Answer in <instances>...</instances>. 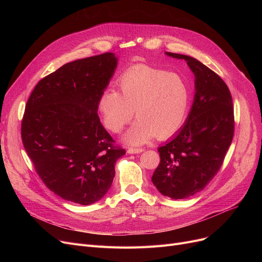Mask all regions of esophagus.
<instances>
[{"label":"esophagus","instance_id":"obj_1","mask_svg":"<svg viewBox=\"0 0 262 262\" xmlns=\"http://www.w3.org/2000/svg\"><path fill=\"white\" fill-rule=\"evenodd\" d=\"M143 152V148L142 147H129L127 149V153L128 154H139Z\"/></svg>","mask_w":262,"mask_h":262}]
</instances>
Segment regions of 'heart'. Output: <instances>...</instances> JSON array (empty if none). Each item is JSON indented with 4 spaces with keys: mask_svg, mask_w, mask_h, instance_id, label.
I'll use <instances>...</instances> for the list:
<instances>
[{
    "mask_svg": "<svg viewBox=\"0 0 262 262\" xmlns=\"http://www.w3.org/2000/svg\"><path fill=\"white\" fill-rule=\"evenodd\" d=\"M119 90L107 88L98 101L103 124L120 133L133 116L138 117L124 135L130 144H142L155 135L167 138L182 127L191 100L187 79L180 73L168 72L147 64H136L118 78Z\"/></svg>",
    "mask_w": 262,
    "mask_h": 262,
    "instance_id": "obj_1",
    "label": "heart"
}]
</instances>
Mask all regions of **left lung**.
<instances>
[{"label": "left lung", "instance_id": "1", "mask_svg": "<svg viewBox=\"0 0 262 262\" xmlns=\"http://www.w3.org/2000/svg\"><path fill=\"white\" fill-rule=\"evenodd\" d=\"M195 76V94L184 126L158 148L160 162L152 182L164 196L183 200L202 191L221 168L235 129L232 98L224 80L208 67L187 55Z\"/></svg>", "mask_w": 262, "mask_h": 262}]
</instances>
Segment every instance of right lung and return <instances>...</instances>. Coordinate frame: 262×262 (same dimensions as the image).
Instances as JSON below:
<instances>
[{
	"label": "right lung",
	"mask_w": 262,
	"mask_h": 262,
	"mask_svg": "<svg viewBox=\"0 0 262 262\" xmlns=\"http://www.w3.org/2000/svg\"><path fill=\"white\" fill-rule=\"evenodd\" d=\"M118 64L114 53L68 62L39 80L25 106L21 137L45 185L66 201L90 205L112 187L125 149L104 128L100 94Z\"/></svg>",
	"instance_id": "add662e5"
}]
</instances>
